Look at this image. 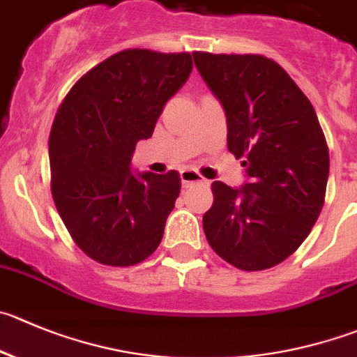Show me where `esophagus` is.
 Listing matches in <instances>:
<instances>
[{"label": "esophagus", "instance_id": "obj_1", "mask_svg": "<svg viewBox=\"0 0 357 357\" xmlns=\"http://www.w3.org/2000/svg\"><path fill=\"white\" fill-rule=\"evenodd\" d=\"M181 181L184 188H189L192 184H205V178L198 172H195V169H182Z\"/></svg>", "mask_w": 357, "mask_h": 357}]
</instances>
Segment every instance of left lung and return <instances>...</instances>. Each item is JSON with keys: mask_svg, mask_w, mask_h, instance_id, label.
I'll use <instances>...</instances> for the list:
<instances>
[{"mask_svg": "<svg viewBox=\"0 0 357 357\" xmlns=\"http://www.w3.org/2000/svg\"><path fill=\"white\" fill-rule=\"evenodd\" d=\"M222 105L227 151L243 158L240 188L212 184L203 215L210 247L233 266L266 270L303 243L324 205L329 152L314 107L282 66L263 56L195 52Z\"/></svg>", "mask_w": 357, "mask_h": 357, "instance_id": "left-lung-1", "label": "left lung"}]
</instances>
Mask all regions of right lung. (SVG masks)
Wrapping results in <instances>:
<instances>
[{
	"instance_id": "add662e5",
	"label": "right lung",
	"mask_w": 357,
	"mask_h": 357,
	"mask_svg": "<svg viewBox=\"0 0 357 357\" xmlns=\"http://www.w3.org/2000/svg\"><path fill=\"white\" fill-rule=\"evenodd\" d=\"M191 71L188 52L122 50L87 71L57 110L52 198L71 238L98 263L131 266L161 243L181 176L133 172L131 158Z\"/></svg>"
}]
</instances>
